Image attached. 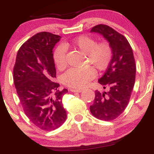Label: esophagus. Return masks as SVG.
Segmentation results:
<instances>
[{
  "label": "esophagus",
  "instance_id": "1",
  "mask_svg": "<svg viewBox=\"0 0 154 154\" xmlns=\"http://www.w3.org/2000/svg\"><path fill=\"white\" fill-rule=\"evenodd\" d=\"M82 91V89H74V88H72V89H71V91L72 92H77V93L81 92Z\"/></svg>",
  "mask_w": 154,
  "mask_h": 154
}]
</instances>
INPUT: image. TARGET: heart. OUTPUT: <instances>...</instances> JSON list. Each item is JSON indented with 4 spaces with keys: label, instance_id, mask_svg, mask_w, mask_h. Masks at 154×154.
Masks as SVG:
<instances>
[{
    "label": "heart",
    "instance_id": "b5f03b06",
    "mask_svg": "<svg viewBox=\"0 0 154 154\" xmlns=\"http://www.w3.org/2000/svg\"><path fill=\"white\" fill-rule=\"evenodd\" d=\"M67 47L80 50L87 57L86 63H91L99 72L105 71L109 66L113 57V50L108 41L97 43L91 37L82 35L72 42H66L57 46L53 53V59L57 68L63 70L67 66ZM96 76V71L92 66L71 68L63 76V82L72 88H82L87 86Z\"/></svg>",
    "mask_w": 154,
    "mask_h": 154
}]
</instances>
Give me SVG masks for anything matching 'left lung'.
I'll return each mask as SVG.
<instances>
[{"label": "left lung", "instance_id": "obj_1", "mask_svg": "<svg viewBox=\"0 0 154 154\" xmlns=\"http://www.w3.org/2000/svg\"><path fill=\"white\" fill-rule=\"evenodd\" d=\"M91 32L100 34L109 42L113 57L106 73L98 80L107 91H95L90 111L99 119L111 121L123 112L129 103L136 78L135 60L127 39L114 29L99 24Z\"/></svg>", "mask_w": 154, "mask_h": 154}]
</instances>
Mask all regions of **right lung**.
I'll use <instances>...</instances> for the list:
<instances>
[{
    "mask_svg": "<svg viewBox=\"0 0 154 154\" xmlns=\"http://www.w3.org/2000/svg\"><path fill=\"white\" fill-rule=\"evenodd\" d=\"M60 36L50 32L36 34L20 46L13 69V80L24 113L35 126L55 130L66 119L63 97L58 89L52 49Z\"/></svg>",
    "mask_w": 154,
    "mask_h": 154,
    "instance_id": "obj_1",
    "label": "right lung"
}]
</instances>
